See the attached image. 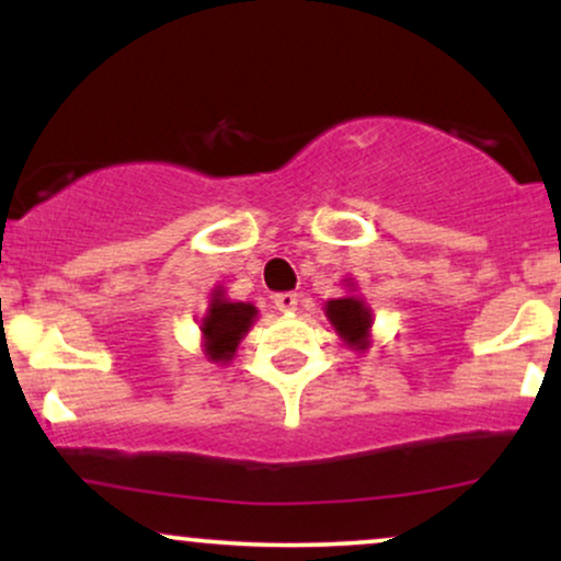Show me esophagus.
<instances>
[{
    "instance_id": "obj_1",
    "label": "esophagus",
    "mask_w": 561,
    "mask_h": 561,
    "mask_svg": "<svg viewBox=\"0 0 561 561\" xmlns=\"http://www.w3.org/2000/svg\"><path fill=\"white\" fill-rule=\"evenodd\" d=\"M274 306H276V311L293 313L295 308H298V295H295V293H279V295H274Z\"/></svg>"
}]
</instances>
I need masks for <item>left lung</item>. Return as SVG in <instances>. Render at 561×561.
<instances>
[{
    "label": "left lung",
    "instance_id": "left-lung-1",
    "mask_svg": "<svg viewBox=\"0 0 561 561\" xmlns=\"http://www.w3.org/2000/svg\"><path fill=\"white\" fill-rule=\"evenodd\" d=\"M345 287L351 293L343 298H332L324 302V313L334 327V332L340 334V340L351 347V351L366 353L371 347V324H375V313L366 306L362 295L353 293V282L345 279Z\"/></svg>",
    "mask_w": 561,
    "mask_h": 561
}]
</instances>
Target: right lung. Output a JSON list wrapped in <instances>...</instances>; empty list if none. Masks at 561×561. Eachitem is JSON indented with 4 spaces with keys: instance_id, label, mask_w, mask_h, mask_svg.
Returning a JSON list of instances; mask_svg holds the SVG:
<instances>
[{
    "instance_id": "obj_1",
    "label": "right lung",
    "mask_w": 561,
    "mask_h": 561,
    "mask_svg": "<svg viewBox=\"0 0 561 561\" xmlns=\"http://www.w3.org/2000/svg\"><path fill=\"white\" fill-rule=\"evenodd\" d=\"M255 319H259V308L253 302L229 300L227 289L214 287L208 300V311L199 319L205 358L214 364L234 362L237 347H240L244 334L250 332Z\"/></svg>"
}]
</instances>
